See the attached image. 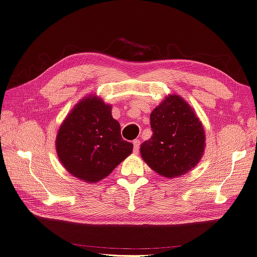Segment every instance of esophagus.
<instances>
[{
    "instance_id": "1",
    "label": "esophagus",
    "mask_w": 257,
    "mask_h": 257,
    "mask_svg": "<svg viewBox=\"0 0 257 257\" xmlns=\"http://www.w3.org/2000/svg\"><path fill=\"white\" fill-rule=\"evenodd\" d=\"M140 144H141L140 140H135L134 141V152L136 154L139 153V150H140Z\"/></svg>"
}]
</instances>
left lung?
Segmentation results:
<instances>
[{"label":"left lung","instance_id":"obj_1","mask_svg":"<svg viewBox=\"0 0 257 257\" xmlns=\"http://www.w3.org/2000/svg\"><path fill=\"white\" fill-rule=\"evenodd\" d=\"M153 136L141 145V156L166 178H177L199 163L206 135L194 109L178 94H170L151 114Z\"/></svg>","mask_w":257,"mask_h":257}]
</instances>
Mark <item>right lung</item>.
I'll use <instances>...</instances> for the list:
<instances>
[{"instance_id": "add662e5", "label": "right lung", "mask_w": 257, "mask_h": 257, "mask_svg": "<svg viewBox=\"0 0 257 257\" xmlns=\"http://www.w3.org/2000/svg\"><path fill=\"white\" fill-rule=\"evenodd\" d=\"M124 141L112 106L96 96H88L73 107L60 126L56 150L63 167L87 183L106 178L133 152Z\"/></svg>"}]
</instances>
